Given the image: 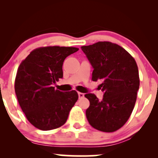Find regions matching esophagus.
Returning a JSON list of instances; mask_svg holds the SVG:
<instances>
[{
    "label": "esophagus",
    "instance_id": "34e87169",
    "mask_svg": "<svg viewBox=\"0 0 158 158\" xmlns=\"http://www.w3.org/2000/svg\"><path fill=\"white\" fill-rule=\"evenodd\" d=\"M78 95H79V99H81V98L84 97L85 94H83V93H81V92H79V93H78Z\"/></svg>",
    "mask_w": 158,
    "mask_h": 158
}]
</instances>
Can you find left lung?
<instances>
[{
  "label": "left lung",
  "mask_w": 158,
  "mask_h": 158,
  "mask_svg": "<svg viewBox=\"0 0 158 158\" xmlns=\"http://www.w3.org/2000/svg\"><path fill=\"white\" fill-rule=\"evenodd\" d=\"M94 68L92 80H102V100L94 94L85 97L90 101L86 117L99 131L114 132L125 125L137 100L139 78L137 63L128 52L110 41H99L81 48Z\"/></svg>",
  "instance_id": "1"
}]
</instances>
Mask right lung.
<instances>
[{
    "label": "right lung",
    "mask_w": 158,
    "mask_h": 158,
    "mask_svg": "<svg viewBox=\"0 0 158 158\" xmlns=\"http://www.w3.org/2000/svg\"><path fill=\"white\" fill-rule=\"evenodd\" d=\"M78 50L72 47H42L32 50L20 64L15 80L16 97L35 128L49 131L66 123L79 96L76 90L64 93L52 85L63 77L64 59Z\"/></svg>",
    "instance_id": "1"
}]
</instances>
